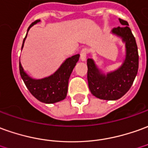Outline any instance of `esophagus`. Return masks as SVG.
Masks as SVG:
<instances>
[{
	"mask_svg": "<svg viewBox=\"0 0 148 148\" xmlns=\"http://www.w3.org/2000/svg\"><path fill=\"white\" fill-rule=\"evenodd\" d=\"M87 53H88V49L84 48L81 50L80 52V59L82 62H85L86 60V56H87Z\"/></svg>",
	"mask_w": 148,
	"mask_h": 148,
	"instance_id": "34e87169",
	"label": "esophagus"
}]
</instances>
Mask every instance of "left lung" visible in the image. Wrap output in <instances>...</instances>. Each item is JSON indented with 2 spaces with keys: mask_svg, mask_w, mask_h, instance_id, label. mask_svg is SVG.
<instances>
[{
  "mask_svg": "<svg viewBox=\"0 0 148 148\" xmlns=\"http://www.w3.org/2000/svg\"><path fill=\"white\" fill-rule=\"evenodd\" d=\"M122 26L113 29L111 34L122 39L125 44V59L117 70L105 74L91 58L87 59L89 89L96 98L117 100L130 90L139 68V54L135 38L127 21L119 19Z\"/></svg>",
  "mask_w": 148,
  "mask_h": 148,
  "instance_id": "8db88e82",
  "label": "left lung"
}]
</instances>
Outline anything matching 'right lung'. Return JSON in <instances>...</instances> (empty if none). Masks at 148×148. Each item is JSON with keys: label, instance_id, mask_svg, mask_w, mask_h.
<instances>
[{"label": "right lung", "instance_id": "add662e5", "mask_svg": "<svg viewBox=\"0 0 148 148\" xmlns=\"http://www.w3.org/2000/svg\"><path fill=\"white\" fill-rule=\"evenodd\" d=\"M40 21V20L35 21L28 28L27 34L24 38L21 49L23 48L29 29ZM79 54H75L66 58L53 74L41 79H35L28 75L24 71L21 62H19L21 77L32 95L34 96L40 102L44 103H58L66 97L69 78L79 59Z\"/></svg>", "mask_w": 148, "mask_h": 148}]
</instances>
